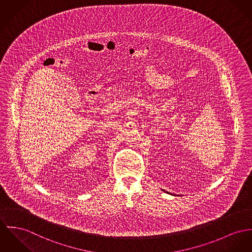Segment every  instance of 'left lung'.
I'll list each match as a JSON object with an SVG mask.
<instances>
[{
  "instance_id": "8db88e82",
  "label": "left lung",
  "mask_w": 252,
  "mask_h": 252,
  "mask_svg": "<svg viewBox=\"0 0 252 252\" xmlns=\"http://www.w3.org/2000/svg\"><path fill=\"white\" fill-rule=\"evenodd\" d=\"M167 193H168V192H167ZM168 194H171V193H168Z\"/></svg>"
}]
</instances>
